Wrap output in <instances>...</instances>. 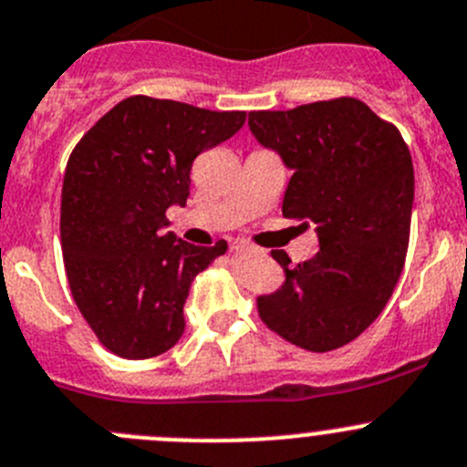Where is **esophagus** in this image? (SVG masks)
<instances>
[{"mask_svg": "<svg viewBox=\"0 0 467 467\" xmlns=\"http://www.w3.org/2000/svg\"><path fill=\"white\" fill-rule=\"evenodd\" d=\"M243 250H247V245H245V243H241V241L231 243V252H243Z\"/></svg>", "mask_w": 467, "mask_h": 467, "instance_id": "1", "label": "esophagus"}]
</instances>
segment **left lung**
<instances>
[{"mask_svg":"<svg viewBox=\"0 0 467 467\" xmlns=\"http://www.w3.org/2000/svg\"><path fill=\"white\" fill-rule=\"evenodd\" d=\"M256 140L293 170L282 213L317 224V256L284 268L282 286L256 297L265 326L312 353L348 344L379 318L403 270L415 174L397 126L358 98L286 112H250Z\"/></svg>","mask_w":467,"mask_h":467,"instance_id":"obj_1","label":"left lung"}]
</instances>
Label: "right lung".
Listing matches in <instances>:
<instances>
[{
	"label": "right lung",
	"instance_id": "obj_1",
	"mask_svg": "<svg viewBox=\"0 0 467 467\" xmlns=\"http://www.w3.org/2000/svg\"><path fill=\"white\" fill-rule=\"evenodd\" d=\"M245 117L130 96L75 144L61 190L66 277L84 321L119 358H155L183 335L190 284L226 243L197 247L160 229L167 208L188 202L194 158Z\"/></svg>",
	"mask_w": 467,
	"mask_h": 467
}]
</instances>
